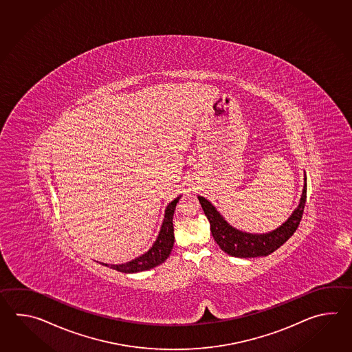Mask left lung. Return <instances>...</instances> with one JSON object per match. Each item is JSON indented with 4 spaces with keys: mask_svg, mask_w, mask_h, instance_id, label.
<instances>
[{
    "mask_svg": "<svg viewBox=\"0 0 352 352\" xmlns=\"http://www.w3.org/2000/svg\"><path fill=\"white\" fill-rule=\"evenodd\" d=\"M303 179L305 182L298 206L294 209L291 217L280 226H278L277 229L263 234H252L234 228L225 220L224 217L208 199L197 196L202 210L209 220L211 234L220 249L226 254L236 258H256L270 255L280 245H283L292 236L293 232L297 230L303 215L307 195L306 173Z\"/></svg>",
    "mask_w": 352,
    "mask_h": 352,
    "instance_id": "left-lung-1",
    "label": "left lung"
}]
</instances>
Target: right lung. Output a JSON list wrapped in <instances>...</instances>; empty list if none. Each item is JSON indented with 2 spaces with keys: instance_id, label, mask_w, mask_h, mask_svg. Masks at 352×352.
Listing matches in <instances>:
<instances>
[{
  "instance_id": "add662e5",
  "label": "right lung",
  "mask_w": 352,
  "mask_h": 352,
  "mask_svg": "<svg viewBox=\"0 0 352 352\" xmlns=\"http://www.w3.org/2000/svg\"><path fill=\"white\" fill-rule=\"evenodd\" d=\"M182 195L177 196L175 200L170 202L167 205L165 210V217L164 221L161 225V229L158 232L157 238L155 240V243L152 244V247L144 253V254L137 256L135 259L129 261L127 263H122V264H107L102 263L105 267H109L112 270H118L122 273H138L143 270H152L155 267H157L160 264L165 262L168 258V255L171 254L173 250V243H175V235H173V212L176 209V205L181 199Z\"/></svg>"
}]
</instances>
